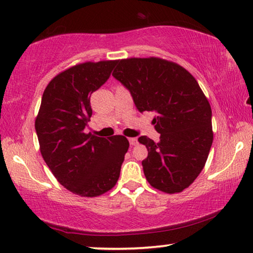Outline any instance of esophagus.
<instances>
[{"label":"esophagus","instance_id":"esophagus-1","mask_svg":"<svg viewBox=\"0 0 253 253\" xmlns=\"http://www.w3.org/2000/svg\"><path fill=\"white\" fill-rule=\"evenodd\" d=\"M128 141H129L130 146H136V144H137V140L135 139V137H129Z\"/></svg>","mask_w":253,"mask_h":253}]
</instances>
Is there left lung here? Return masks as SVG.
<instances>
[{
	"mask_svg": "<svg viewBox=\"0 0 253 253\" xmlns=\"http://www.w3.org/2000/svg\"><path fill=\"white\" fill-rule=\"evenodd\" d=\"M130 92L141 113L153 119L160 141L140 136L148 149L143 172L151 186L178 193L204 169L211 143V109L197 80L177 63L158 58L117 61L112 74Z\"/></svg>",
	"mask_w": 253,
	"mask_h": 253,
	"instance_id": "8db88e82",
	"label": "left lung"
}]
</instances>
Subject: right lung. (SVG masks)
Returning <instances> with one entry per match:
<instances>
[{
	"instance_id": "add662e5",
	"label": "right lung",
	"mask_w": 253,
	"mask_h": 253,
	"mask_svg": "<svg viewBox=\"0 0 253 253\" xmlns=\"http://www.w3.org/2000/svg\"><path fill=\"white\" fill-rule=\"evenodd\" d=\"M117 61L85 62L60 73L42 93L36 119L43 161L67 190L97 197L119 179L128 140L85 134L92 116L90 97L109 80Z\"/></svg>"
}]
</instances>
